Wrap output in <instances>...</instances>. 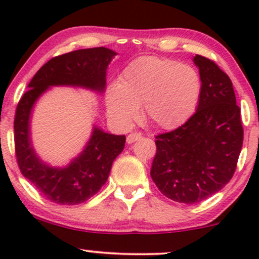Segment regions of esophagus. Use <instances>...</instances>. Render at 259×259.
I'll list each match as a JSON object with an SVG mask.
<instances>
[{"label":"esophagus","mask_w":259,"mask_h":259,"mask_svg":"<svg viewBox=\"0 0 259 259\" xmlns=\"http://www.w3.org/2000/svg\"><path fill=\"white\" fill-rule=\"evenodd\" d=\"M141 138H142V135L140 133H132L126 136V142L127 144H133V142L138 141V140Z\"/></svg>","instance_id":"34e87169"}]
</instances>
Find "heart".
<instances>
[{
    "mask_svg": "<svg viewBox=\"0 0 259 259\" xmlns=\"http://www.w3.org/2000/svg\"><path fill=\"white\" fill-rule=\"evenodd\" d=\"M202 80L194 67L156 56L130 62L117 84L106 91L108 115L119 126L129 127L142 115L159 129L170 130L191 118L201 97Z\"/></svg>",
    "mask_w": 259,
    "mask_h": 259,
    "instance_id": "heart-1",
    "label": "heart"
}]
</instances>
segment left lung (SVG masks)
Returning a JSON list of instances; mask_svg holds the SVG:
<instances>
[{
	"instance_id": "8db88e82",
	"label": "left lung",
	"mask_w": 259,
	"mask_h": 259,
	"mask_svg": "<svg viewBox=\"0 0 259 259\" xmlns=\"http://www.w3.org/2000/svg\"><path fill=\"white\" fill-rule=\"evenodd\" d=\"M202 80L196 113L173 132L156 136L151 178L165 197L194 204L230 181L241 152L243 129L233 82L214 62L194 57Z\"/></svg>"
}]
</instances>
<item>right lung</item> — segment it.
<instances>
[{
    "instance_id": "right-lung-1",
    "label": "right lung",
    "mask_w": 259,
    "mask_h": 259,
    "mask_svg": "<svg viewBox=\"0 0 259 259\" xmlns=\"http://www.w3.org/2000/svg\"><path fill=\"white\" fill-rule=\"evenodd\" d=\"M117 55L106 47L73 51L50 59L29 82L17 106L14 144L20 171L47 200L59 204L82 203L106 184L113 160L125 146V136L94 125L91 138L78 157L65 167H51L40 159L31 144L30 118L35 103L51 86H75L102 94L107 68Z\"/></svg>"
}]
</instances>
